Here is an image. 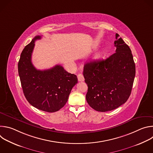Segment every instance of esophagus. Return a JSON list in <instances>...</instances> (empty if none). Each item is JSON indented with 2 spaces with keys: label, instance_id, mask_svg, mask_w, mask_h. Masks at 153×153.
<instances>
[{
  "label": "esophagus",
  "instance_id": "esophagus-1",
  "mask_svg": "<svg viewBox=\"0 0 153 153\" xmlns=\"http://www.w3.org/2000/svg\"><path fill=\"white\" fill-rule=\"evenodd\" d=\"M77 79H78V80H79V82L84 81V77H83V74H81V73L78 74V75H77Z\"/></svg>",
  "mask_w": 153,
  "mask_h": 153
}]
</instances>
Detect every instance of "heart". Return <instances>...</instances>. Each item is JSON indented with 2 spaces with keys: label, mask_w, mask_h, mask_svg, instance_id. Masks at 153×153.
Instances as JSON below:
<instances>
[{
  "label": "heart",
  "mask_w": 153,
  "mask_h": 153,
  "mask_svg": "<svg viewBox=\"0 0 153 153\" xmlns=\"http://www.w3.org/2000/svg\"><path fill=\"white\" fill-rule=\"evenodd\" d=\"M104 54H105V51H104V50H102V51H100L99 53H97V54L96 55V56H95V57H94V59H95L96 60H99L100 59L102 58V57L103 56Z\"/></svg>",
  "instance_id": "b5f03b06"
}]
</instances>
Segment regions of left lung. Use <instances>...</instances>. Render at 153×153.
I'll use <instances>...</instances> for the list:
<instances>
[{
	"label": "left lung",
	"instance_id": "obj_1",
	"mask_svg": "<svg viewBox=\"0 0 153 153\" xmlns=\"http://www.w3.org/2000/svg\"><path fill=\"white\" fill-rule=\"evenodd\" d=\"M116 34V53L105 60L84 65L83 74L88 85L86 99L94 110H114L128 99L136 74L133 56L129 47Z\"/></svg>",
	"mask_w": 153,
	"mask_h": 153
}]
</instances>
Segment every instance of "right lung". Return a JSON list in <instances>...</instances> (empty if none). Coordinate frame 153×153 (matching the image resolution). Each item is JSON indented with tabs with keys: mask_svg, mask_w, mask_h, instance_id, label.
<instances>
[{
	"mask_svg": "<svg viewBox=\"0 0 153 153\" xmlns=\"http://www.w3.org/2000/svg\"><path fill=\"white\" fill-rule=\"evenodd\" d=\"M36 36L23 50L18 63V72L24 94L28 102L40 110L59 111L68 101L77 76L65 71L60 65L45 70H37L31 62Z\"/></svg>",
	"mask_w": 153,
	"mask_h": 153,
	"instance_id": "1",
	"label": "right lung"
}]
</instances>
